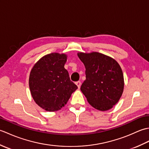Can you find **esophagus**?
Masks as SVG:
<instances>
[{
	"label": "esophagus",
	"instance_id": "34e87169",
	"mask_svg": "<svg viewBox=\"0 0 149 149\" xmlns=\"http://www.w3.org/2000/svg\"><path fill=\"white\" fill-rule=\"evenodd\" d=\"M75 84H76V85L77 86V87H78V88H80V87H81V82L79 81H77V82H75Z\"/></svg>",
	"mask_w": 149,
	"mask_h": 149
}]
</instances>
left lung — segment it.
Instances as JSON below:
<instances>
[{
  "label": "left lung",
  "instance_id": "obj_1",
  "mask_svg": "<svg viewBox=\"0 0 149 149\" xmlns=\"http://www.w3.org/2000/svg\"><path fill=\"white\" fill-rule=\"evenodd\" d=\"M77 55L86 68V80L82 84L81 90L88 102L100 111L112 108L121 97L124 86L119 64L99 52H81Z\"/></svg>",
  "mask_w": 149,
  "mask_h": 149
}]
</instances>
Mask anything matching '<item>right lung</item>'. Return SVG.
<instances>
[{
	"label": "right lung",
	"instance_id": "add662e5",
	"mask_svg": "<svg viewBox=\"0 0 149 149\" xmlns=\"http://www.w3.org/2000/svg\"><path fill=\"white\" fill-rule=\"evenodd\" d=\"M65 54L51 53L41 58L31 70L29 88L35 102L47 111L64 107L77 86L64 66Z\"/></svg>",
	"mask_w": 149,
	"mask_h": 149
}]
</instances>
